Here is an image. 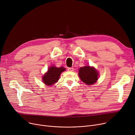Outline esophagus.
<instances>
[{
    "label": "esophagus",
    "instance_id": "esophagus-1",
    "mask_svg": "<svg viewBox=\"0 0 135 135\" xmlns=\"http://www.w3.org/2000/svg\"><path fill=\"white\" fill-rule=\"evenodd\" d=\"M67 70H68V71H73V70H74V68H68L67 69Z\"/></svg>",
    "mask_w": 135,
    "mask_h": 135
}]
</instances>
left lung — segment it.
<instances>
[{"label": "left lung", "mask_w": 135, "mask_h": 135, "mask_svg": "<svg viewBox=\"0 0 135 135\" xmlns=\"http://www.w3.org/2000/svg\"><path fill=\"white\" fill-rule=\"evenodd\" d=\"M79 75L82 82L87 85H92L98 80L99 74L94 67L86 66L79 69Z\"/></svg>", "instance_id": "1"}]
</instances>
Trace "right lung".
<instances>
[{
  "label": "right lung",
  "instance_id": "right-lung-1",
  "mask_svg": "<svg viewBox=\"0 0 135 135\" xmlns=\"http://www.w3.org/2000/svg\"><path fill=\"white\" fill-rule=\"evenodd\" d=\"M65 70L66 69L64 67L59 68H57L55 66L50 67L47 72L42 76L43 82L48 86L53 85L59 80L61 73Z\"/></svg>",
  "mask_w": 135,
  "mask_h": 135
}]
</instances>
